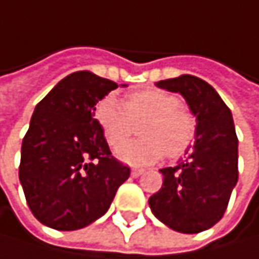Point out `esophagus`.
<instances>
[{"label":"esophagus","mask_w":259,"mask_h":259,"mask_svg":"<svg viewBox=\"0 0 259 259\" xmlns=\"http://www.w3.org/2000/svg\"><path fill=\"white\" fill-rule=\"evenodd\" d=\"M144 171H143V169H138V167H135V169H132V177H140L141 174H143Z\"/></svg>","instance_id":"esophagus-1"}]
</instances>
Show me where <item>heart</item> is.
<instances>
[{
    "label": "heart",
    "instance_id": "1",
    "mask_svg": "<svg viewBox=\"0 0 259 259\" xmlns=\"http://www.w3.org/2000/svg\"><path fill=\"white\" fill-rule=\"evenodd\" d=\"M96 119L110 146H116L135 132V124H143L142 138L116 147V157L132 166L179 158L193 147L197 138L196 115L180 104L179 98L163 90H141L128 93L121 104L108 96L98 104Z\"/></svg>",
    "mask_w": 259,
    "mask_h": 259
}]
</instances>
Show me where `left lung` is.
I'll list each match as a JSON object with an SVG mask.
<instances>
[{
    "label": "left lung",
    "instance_id": "left-lung-1",
    "mask_svg": "<svg viewBox=\"0 0 259 259\" xmlns=\"http://www.w3.org/2000/svg\"><path fill=\"white\" fill-rule=\"evenodd\" d=\"M180 93L197 118L188 158L163 167V186L149 197L154 216L180 233H200L219 222L238 182V137L230 108L205 80L183 74L155 83Z\"/></svg>",
    "mask_w": 259,
    "mask_h": 259
}]
</instances>
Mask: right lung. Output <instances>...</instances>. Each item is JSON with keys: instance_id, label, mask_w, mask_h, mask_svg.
Masks as SVG:
<instances>
[{"instance_id": "obj_1", "label": "right lung", "mask_w": 259, "mask_h": 259, "mask_svg": "<svg viewBox=\"0 0 259 259\" xmlns=\"http://www.w3.org/2000/svg\"><path fill=\"white\" fill-rule=\"evenodd\" d=\"M115 88L113 80L76 71L37 104L23 138L18 176L43 225L62 232L90 225L107 213L131 176V167L112 155L95 118L96 104Z\"/></svg>"}]
</instances>
